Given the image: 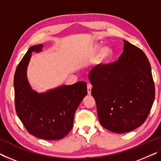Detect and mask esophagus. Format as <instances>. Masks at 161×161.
<instances>
[{"mask_svg":"<svg viewBox=\"0 0 161 161\" xmlns=\"http://www.w3.org/2000/svg\"><path fill=\"white\" fill-rule=\"evenodd\" d=\"M92 88V85L91 84H87V92H88V94H91Z\"/></svg>","mask_w":161,"mask_h":161,"instance_id":"1","label":"esophagus"}]
</instances>
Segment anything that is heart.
Segmentation results:
<instances>
[{
	"label": "heart",
	"instance_id": "1",
	"mask_svg": "<svg viewBox=\"0 0 161 161\" xmlns=\"http://www.w3.org/2000/svg\"><path fill=\"white\" fill-rule=\"evenodd\" d=\"M99 53L97 57V63L102 64L107 62L111 56H112V50L110 47H101V45H95L93 48L92 49L91 55L94 57L96 54Z\"/></svg>",
	"mask_w": 161,
	"mask_h": 161
}]
</instances>
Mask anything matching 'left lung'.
Listing matches in <instances>:
<instances>
[{"mask_svg":"<svg viewBox=\"0 0 161 161\" xmlns=\"http://www.w3.org/2000/svg\"><path fill=\"white\" fill-rule=\"evenodd\" d=\"M124 42L118 60L98 64L89 74L99 122L116 133L141 126L155 99V84L146 54L126 40Z\"/></svg>","mask_w":161,"mask_h":161,"instance_id":"obj_1","label":"left lung"}]
</instances>
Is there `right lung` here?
<instances>
[{"instance_id":"1","label":"right lung","mask_w":161,"mask_h":161,"mask_svg":"<svg viewBox=\"0 0 161 161\" xmlns=\"http://www.w3.org/2000/svg\"><path fill=\"white\" fill-rule=\"evenodd\" d=\"M42 47V45L30 47L16 68L15 111L29 133L45 140H59L72 129L75 111L87 94L86 83L78 81L42 94L32 90L27 80V67L32 52Z\"/></svg>"}]
</instances>
